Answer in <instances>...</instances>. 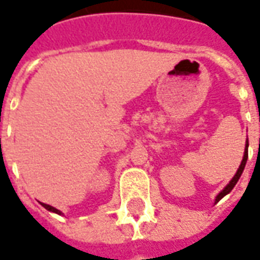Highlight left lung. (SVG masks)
Returning <instances> with one entry per match:
<instances>
[{
	"instance_id": "8db88e82",
	"label": "left lung",
	"mask_w": 260,
	"mask_h": 260,
	"mask_svg": "<svg viewBox=\"0 0 260 260\" xmlns=\"http://www.w3.org/2000/svg\"><path fill=\"white\" fill-rule=\"evenodd\" d=\"M248 146H249V143H248V139H246V143H245V150H244V157H242V161H241L240 167H238V170H237V173H235V175L231 178V181H230L227 185L224 186L223 191L218 192V195L216 196V199H214V205L217 203L218 201H221L224 196L227 195V193H230V192L233 191V188L235 186V184L238 182V180H240L241 174H242V171H244V169H245V164H246V160H248Z\"/></svg>"
}]
</instances>
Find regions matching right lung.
<instances>
[{"label":"right lung","instance_id":"obj_1","mask_svg":"<svg viewBox=\"0 0 260 260\" xmlns=\"http://www.w3.org/2000/svg\"><path fill=\"white\" fill-rule=\"evenodd\" d=\"M42 206L44 207V209H47L48 212L57 213V214H59V216L62 214V212H61V210H58V209H55V207H53V206H50V205H46V203H42Z\"/></svg>","mask_w":260,"mask_h":260}]
</instances>
